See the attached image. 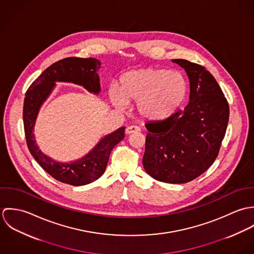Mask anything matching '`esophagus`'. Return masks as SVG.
<instances>
[{"instance_id":"obj_1","label":"esophagus","mask_w":254,"mask_h":254,"mask_svg":"<svg viewBox=\"0 0 254 254\" xmlns=\"http://www.w3.org/2000/svg\"><path fill=\"white\" fill-rule=\"evenodd\" d=\"M140 131H141V129L139 127H137V126H129V127L126 128L125 132H126V134L130 135V134L137 133V132H140Z\"/></svg>"}]
</instances>
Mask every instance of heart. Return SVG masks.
Listing matches in <instances>:
<instances>
[{"label":"heart","mask_w":254,"mask_h":254,"mask_svg":"<svg viewBox=\"0 0 254 254\" xmlns=\"http://www.w3.org/2000/svg\"><path fill=\"white\" fill-rule=\"evenodd\" d=\"M188 92L189 83L182 73L146 67L121 75L118 91H110V101L118 109H124L126 103H138L143 118L157 121L180 109Z\"/></svg>","instance_id":"1"}]
</instances>
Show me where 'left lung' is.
<instances>
[{
  "instance_id": "obj_1",
  "label": "left lung",
  "mask_w": 254,
  "mask_h": 254,
  "mask_svg": "<svg viewBox=\"0 0 254 254\" xmlns=\"http://www.w3.org/2000/svg\"><path fill=\"white\" fill-rule=\"evenodd\" d=\"M190 80V102L183 111L145 124L143 164L146 173L164 183L184 184L205 172L215 161L230 109L212 74L186 60H173Z\"/></svg>"
}]
</instances>
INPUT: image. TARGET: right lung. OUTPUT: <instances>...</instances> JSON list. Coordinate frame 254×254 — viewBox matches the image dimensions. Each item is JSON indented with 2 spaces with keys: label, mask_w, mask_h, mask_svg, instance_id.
<instances>
[{
  "label": "right lung",
  "mask_w": 254,
  "mask_h": 254,
  "mask_svg": "<svg viewBox=\"0 0 254 254\" xmlns=\"http://www.w3.org/2000/svg\"><path fill=\"white\" fill-rule=\"evenodd\" d=\"M101 62L97 59L66 58L45 69L31 84L25 94L23 105V124L28 148L40 166L56 180L83 186L99 179L106 171L112 148L124 139L125 127L105 136L85 156L69 163L57 162L44 154L38 147L34 136L37 115L43 103L52 93L56 82H70L83 86L90 93L101 91L97 71Z\"/></svg>",
  "instance_id": "add662e5"
}]
</instances>
